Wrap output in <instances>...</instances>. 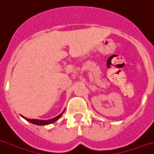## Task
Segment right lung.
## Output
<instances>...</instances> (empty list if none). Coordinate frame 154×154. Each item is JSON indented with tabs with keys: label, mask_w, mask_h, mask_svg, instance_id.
<instances>
[{
	"label": "right lung",
	"mask_w": 154,
	"mask_h": 154,
	"mask_svg": "<svg viewBox=\"0 0 154 154\" xmlns=\"http://www.w3.org/2000/svg\"><path fill=\"white\" fill-rule=\"evenodd\" d=\"M63 111L60 114H59L57 117H54V118H52L50 120H37V119H29V118H26V117H24L23 116H21L22 117H24L26 121H28L30 123H32V124L34 125H49V124H52L53 122H55L56 121H57L60 117H61V115L63 114Z\"/></svg>",
	"instance_id": "1"
}]
</instances>
